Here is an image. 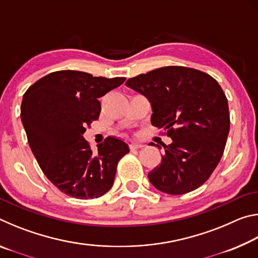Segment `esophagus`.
Instances as JSON below:
<instances>
[{
    "mask_svg": "<svg viewBox=\"0 0 258 258\" xmlns=\"http://www.w3.org/2000/svg\"><path fill=\"white\" fill-rule=\"evenodd\" d=\"M143 145L140 142H131L130 143V149L131 150H135V149H139V148H142Z\"/></svg>",
    "mask_w": 258,
    "mask_h": 258,
    "instance_id": "1",
    "label": "esophagus"
}]
</instances>
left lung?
Masks as SVG:
<instances>
[{
  "mask_svg": "<svg viewBox=\"0 0 258 258\" xmlns=\"http://www.w3.org/2000/svg\"><path fill=\"white\" fill-rule=\"evenodd\" d=\"M126 86L148 98L151 124L173 140L148 174L151 184L168 195L203 185L223 156L230 130L228 99L220 84L197 69L167 66L130 78Z\"/></svg>",
  "mask_w": 258,
  "mask_h": 258,
  "instance_id": "left-lung-1",
  "label": "left lung"
}]
</instances>
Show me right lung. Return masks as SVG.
Wrapping results in <instances>:
<instances>
[{
  "mask_svg": "<svg viewBox=\"0 0 258 258\" xmlns=\"http://www.w3.org/2000/svg\"><path fill=\"white\" fill-rule=\"evenodd\" d=\"M125 80L60 71L25 92L20 117L29 147L44 175L63 194L93 199L112 186L117 164L130 152L127 143L109 137L93 152L83 134L99 118V98Z\"/></svg>",
  "mask_w": 258,
  "mask_h": 258,
  "instance_id": "1",
  "label": "right lung"
}]
</instances>
